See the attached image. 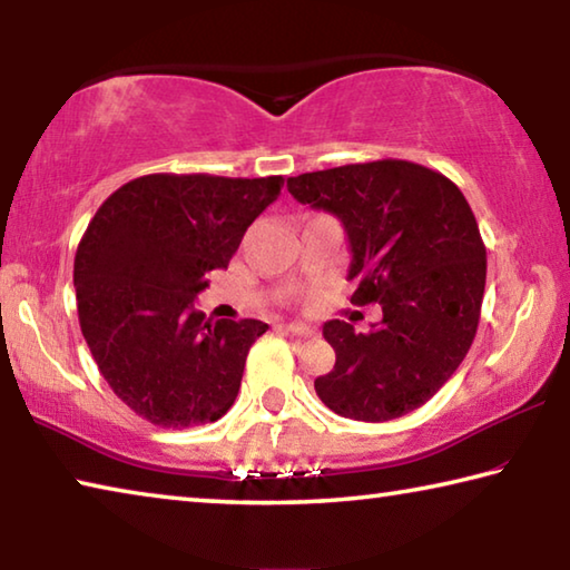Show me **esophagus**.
I'll return each mask as SVG.
<instances>
[{
	"label": "esophagus",
	"instance_id": "1",
	"mask_svg": "<svg viewBox=\"0 0 570 570\" xmlns=\"http://www.w3.org/2000/svg\"><path fill=\"white\" fill-rule=\"evenodd\" d=\"M278 330L286 332V334H294V336H314V334H316V330H312V326H306V324H294V322H288V324H278Z\"/></svg>",
	"mask_w": 570,
	"mask_h": 570
}]
</instances>
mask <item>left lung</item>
Returning a JSON list of instances; mask_svg holds the SVG:
<instances>
[{
	"label": "left lung",
	"mask_w": 570,
	"mask_h": 570,
	"mask_svg": "<svg viewBox=\"0 0 570 570\" xmlns=\"http://www.w3.org/2000/svg\"><path fill=\"white\" fill-rule=\"evenodd\" d=\"M286 188L342 220L352 304L382 306L370 332L324 324L336 362L314 380L320 400L362 422L422 407L465 360L480 322L488 264L465 196L442 173L392 158L302 173Z\"/></svg>",
	"instance_id": "left-lung-1"
}]
</instances>
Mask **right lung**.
<instances>
[{
	"instance_id": "right-lung-1",
	"label": "right lung",
	"mask_w": 570,
	"mask_h": 570,
	"mask_svg": "<svg viewBox=\"0 0 570 570\" xmlns=\"http://www.w3.org/2000/svg\"><path fill=\"white\" fill-rule=\"evenodd\" d=\"M284 178L153 173L98 208L75 254L80 330L110 390L158 428L216 422L268 324L206 320L196 296L226 268Z\"/></svg>"
}]
</instances>
